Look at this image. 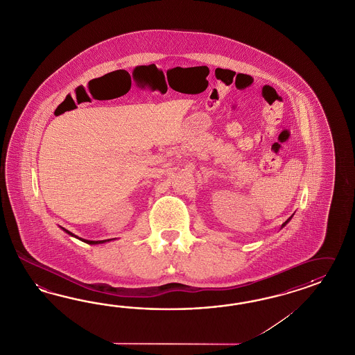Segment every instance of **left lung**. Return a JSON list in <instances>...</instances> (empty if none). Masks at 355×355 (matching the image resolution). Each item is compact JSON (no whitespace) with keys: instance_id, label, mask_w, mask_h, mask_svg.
Listing matches in <instances>:
<instances>
[{"instance_id":"1","label":"left lung","mask_w":355,"mask_h":355,"mask_svg":"<svg viewBox=\"0 0 355 355\" xmlns=\"http://www.w3.org/2000/svg\"><path fill=\"white\" fill-rule=\"evenodd\" d=\"M291 218H293V216H290V218H288V219L286 220L285 223H282V225H281V228H284V227H285V225H287V223H288L290 220H291Z\"/></svg>"}]
</instances>
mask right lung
<instances>
[{"label": "right lung", "mask_w": 355, "mask_h": 355, "mask_svg": "<svg viewBox=\"0 0 355 355\" xmlns=\"http://www.w3.org/2000/svg\"><path fill=\"white\" fill-rule=\"evenodd\" d=\"M61 230H62V231H65L67 234H70L71 237H76V239H78V240H80V241L86 242V243H89V245H98V243H105V242H109L112 241V240H114V239H109V240H101V241H91V240H86V239H80V237H78V236H76V234H71L70 231L65 230V228H62V227H61Z\"/></svg>", "instance_id": "1"}]
</instances>
